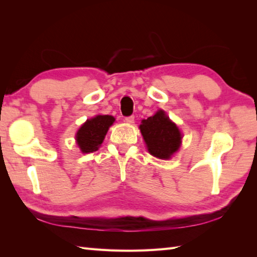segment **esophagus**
<instances>
[{
	"label": "esophagus",
	"mask_w": 257,
	"mask_h": 257,
	"mask_svg": "<svg viewBox=\"0 0 257 257\" xmlns=\"http://www.w3.org/2000/svg\"><path fill=\"white\" fill-rule=\"evenodd\" d=\"M124 121L128 122V123H133V122L135 121V116H134V114H132V116L125 117V118H124Z\"/></svg>",
	"instance_id": "1"
}]
</instances>
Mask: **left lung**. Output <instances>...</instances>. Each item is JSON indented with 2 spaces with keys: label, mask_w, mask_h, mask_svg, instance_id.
Segmentation results:
<instances>
[{
  "label": "left lung",
  "mask_w": 257,
  "mask_h": 257,
  "mask_svg": "<svg viewBox=\"0 0 257 257\" xmlns=\"http://www.w3.org/2000/svg\"><path fill=\"white\" fill-rule=\"evenodd\" d=\"M148 151L159 159H170L181 144V133L163 110L144 119L140 124Z\"/></svg>",
  "instance_id": "left-lung-1"
}]
</instances>
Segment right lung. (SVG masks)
Here are the masks:
<instances>
[{"instance_id": "obj_1", "label": "right lung", "mask_w": 257, "mask_h": 257, "mask_svg": "<svg viewBox=\"0 0 257 257\" xmlns=\"http://www.w3.org/2000/svg\"><path fill=\"white\" fill-rule=\"evenodd\" d=\"M114 118L108 114H98V116L88 119L81 125L76 135V140L80 150L84 154H89L98 150V147L102 144V140Z\"/></svg>"}]
</instances>
